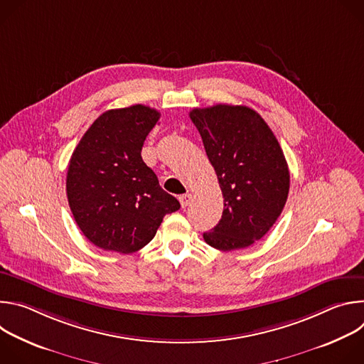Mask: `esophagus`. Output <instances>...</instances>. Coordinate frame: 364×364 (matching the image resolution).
Wrapping results in <instances>:
<instances>
[{"instance_id": "34e87169", "label": "esophagus", "mask_w": 364, "mask_h": 364, "mask_svg": "<svg viewBox=\"0 0 364 364\" xmlns=\"http://www.w3.org/2000/svg\"><path fill=\"white\" fill-rule=\"evenodd\" d=\"M178 200H180V204H181L183 209H186V207H187V205L190 204V201H191V194H190V193H186V194L180 196Z\"/></svg>"}]
</instances>
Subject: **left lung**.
<instances>
[{"mask_svg": "<svg viewBox=\"0 0 364 364\" xmlns=\"http://www.w3.org/2000/svg\"><path fill=\"white\" fill-rule=\"evenodd\" d=\"M198 129L223 194L220 222L203 233L219 250L243 249L274 226L288 198L289 170L281 145L253 109L242 105L196 108Z\"/></svg>", "mask_w": 364, "mask_h": 364, "instance_id": "obj_1", "label": "left lung"}]
</instances>
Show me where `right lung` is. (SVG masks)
<instances>
[{
    "label": "right lung",
    "instance_id": "1",
    "mask_svg": "<svg viewBox=\"0 0 364 364\" xmlns=\"http://www.w3.org/2000/svg\"><path fill=\"white\" fill-rule=\"evenodd\" d=\"M160 112L132 105L103 112L85 132L69 161L66 193L82 233L103 250L132 253L180 209L142 161L141 149Z\"/></svg>",
    "mask_w": 364,
    "mask_h": 364
}]
</instances>
